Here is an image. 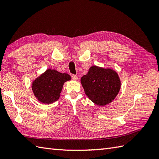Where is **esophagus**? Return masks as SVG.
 <instances>
[{
  "mask_svg": "<svg viewBox=\"0 0 159 159\" xmlns=\"http://www.w3.org/2000/svg\"><path fill=\"white\" fill-rule=\"evenodd\" d=\"M72 79L74 80H78V76L76 75H72Z\"/></svg>",
  "mask_w": 159,
  "mask_h": 159,
  "instance_id": "esophagus-1",
  "label": "esophagus"
}]
</instances>
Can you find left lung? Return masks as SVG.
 <instances>
[{
	"label": "left lung",
	"mask_w": 159,
	"mask_h": 159,
	"mask_svg": "<svg viewBox=\"0 0 159 159\" xmlns=\"http://www.w3.org/2000/svg\"><path fill=\"white\" fill-rule=\"evenodd\" d=\"M80 83L89 99L97 105L104 106L112 102L119 93L121 81L113 69L93 66L80 79Z\"/></svg>",
	"instance_id": "left-lung-1"
}]
</instances>
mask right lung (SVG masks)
<instances>
[{"instance_id":"obj_1","label":"right lung","mask_w":159,"mask_h":159,"mask_svg":"<svg viewBox=\"0 0 159 159\" xmlns=\"http://www.w3.org/2000/svg\"><path fill=\"white\" fill-rule=\"evenodd\" d=\"M71 80V76L54 69H47L32 83L33 94L39 102L51 104L59 98L63 84Z\"/></svg>"}]
</instances>
